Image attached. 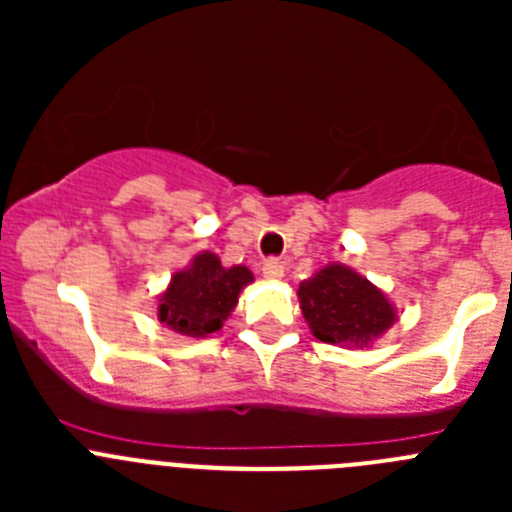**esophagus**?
Returning a JSON list of instances; mask_svg holds the SVG:
<instances>
[{
  "mask_svg": "<svg viewBox=\"0 0 512 512\" xmlns=\"http://www.w3.org/2000/svg\"><path fill=\"white\" fill-rule=\"evenodd\" d=\"M261 271H264L266 279H271V282H279V279L284 277V264L279 259H269Z\"/></svg>",
  "mask_w": 512,
  "mask_h": 512,
  "instance_id": "obj_1",
  "label": "esophagus"
}]
</instances>
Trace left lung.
Listing matches in <instances>:
<instances>
[{"label":"left lung","instance_id":"left-lung-1","mask_svg":"<svg viewBox=\"0 0 512 512\" xmlns=\"http://www.w3.org/2000/svg\"><path fill=\"white\" fill-rule=\"evenodd\" d=\"M300 310L318 341L369 348L397 323V307L384 289L346 264H325L297 289Z\"/></svg>","mask_w":512,"mask_h":512}]
</instances>
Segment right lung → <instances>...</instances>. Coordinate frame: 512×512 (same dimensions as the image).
<instances>
[{"label":"right lung","mask_w":512,"mask_h":512,"mask_svg":"<svg viewBox=\"0 0 512 512\" xmlns=\"http://www.w3.org/2000/svg\"><path fill=\"white\" fill-rule=\"evenodd\" d=\"M251 282L253 274L248 266H223L220 256L212 251L194 253L184 269L171 274L166 289L158 295L156 315L179 336L200 341L223 328Z\"/></svg>","instance_id":"obj_1"}]
</instances>
